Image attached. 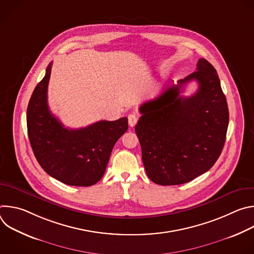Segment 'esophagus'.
<instances>
[{
	"instance_id": "1",
	"label": "esophagus",
	"mask_w": 254,
	"mask_h": 254,
	"mask_svg": "<svg viewBox=\"0 0 254 254\" xmlns=\"http://www.w3.org/2000/svg\"><path fill=\"white\" fill-rule=\"evenodd\" d=\"M137 123V117L135 115H129L128 116V125L132 127Z\"/></svg>"
}]
</instances>
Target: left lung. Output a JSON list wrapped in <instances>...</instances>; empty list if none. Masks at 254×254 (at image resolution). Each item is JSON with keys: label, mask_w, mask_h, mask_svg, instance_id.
<instances>
[{"label": "left lung", "mask_w": 254, "mask_h": 254, "mask_svg": "<svg viewBox=\"0 0 254 254\" xmlns=\"http://www.w3.org/2000/svg\"><path fill=\"white\" fill-rule=\"evenodd\" d=\"M192 80L198 82V90L191 97H181L183 86ZM139 113L134 129L144 169L154 183H188L219 158L229 112L218 74L206 59H199L196 71L178 80V85L141 104Z\"/></svg>", "instance_id": "8db88e82"}]
</instances>
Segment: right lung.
Wrapping results in <instances>:
<instances>
[{
  "label": "right lung",
  "instance_id": "1",
  "mask_svg": "<svg viewBox=\"0 0 254 254\" xmlns=\"http://www.w3.org/2000/svg\"><path fill=\"white\" fill-rule=\"evenodd\" d=\"M51 66L52 62L27 108L32 150L42 169L60 182L78 187L94 185L102 178L116 142L127 130V119L99 121L78 129L64 127L48 107Z\"/></svg>",
  "mask_w": 254,
  "mask_h": 254
}]
</instances>
